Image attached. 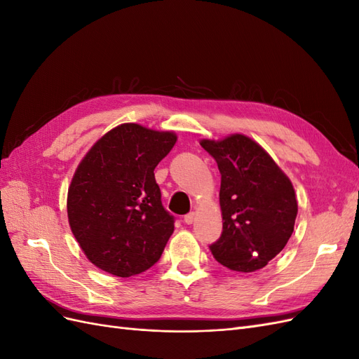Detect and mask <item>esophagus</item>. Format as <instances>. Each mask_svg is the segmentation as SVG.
I'll return each mask as SVG.
<instances>
[{
  "mask_svg": "<svg viewBox=\"0 0 359 359\" xmlns=\"http://www.w3.org/2000/svg\"><path fill=\"white\" fill-rule=\"evenodd\" d=\"M194 222V212H189L187 215H184V223L191 224Z\"/></svg>",
  "mask_w": 359,
  "mask_h": 359,
  "instance_id": "34e87169",
  "label": "esophagus"
}]
</instances>
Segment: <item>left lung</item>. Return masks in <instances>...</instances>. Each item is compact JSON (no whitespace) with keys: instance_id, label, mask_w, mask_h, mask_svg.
Instances as JSON below:
<instances>
[{"instance_id":"8db88e82","label":"left lung","mask_w":359,"mask_h":359,"mask_svg":"<svg viewBox=\"0 0 359 359\" xmlns=\"http://www.w3.org/2000/svg\"><path fill=\"white\" fill-rule=\"evenodd\" d=\"M217 161L223 232L210 245L217 262L240 273L268 265L287 244L298 203L290 180L253 139L231 135L201 140Z\"/></svg>"}]
</instances>
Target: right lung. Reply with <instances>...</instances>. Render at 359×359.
<instances>
[{"label":"right lung","instance_id":"add662e5","mask_svg":"<svg viewBox=\"0 0 359 359\" xmlns=\"http://www.w3.org/2000/svg\"><path fill=\"white\" fill-rule=\"evenodd\" d=\"M177 142L172 132L121 124L76 169L67 194L72 232L91 264L116 277L153 266L173 232L154 169Z\"/></svg>","mask_w":359,"mask_h":359}]
</instances>
